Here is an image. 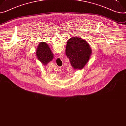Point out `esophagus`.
<instances>
[{"instance_id": "obj_1", "label": "esophagus", "mask_w": 126, "mask_h": 126, "mask_svg": "<svg viewBox=\"0 0 126 126\" xmlns=\"http://www.w3.org/2000/svg\"><path fill=\"white\" fill-rule=\"evenodd\" d=\"M55 71H61V67H57L56 68H55Z\"/></svg>"}]
</instances>
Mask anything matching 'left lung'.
<instances>
[{
	"mask_svg": "<svg viewBox=\"0 0 126 126\" xmlns=\"http://www.w3.org/2000/svg\"><path fill=\"white\" fill-rule=\"evenodd\" d=\"M65 52L74 69H81L88 62L92 51L85 40L73 37L68 40Z\"/></svg>",
	"mask_w": 126,
	"mask_h": 126,
	"instance_id": "obj_1",
	"label": "left lung"
}]
</instances>
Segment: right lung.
I'll return each instance as SVG.
<instances>
[{
	"label": "right lung",
	"mask_w": 126,
	"mask_h": 126,
	"mask_svg": "<svg viewBox=\"0 0 126 126\" xmlns=\"http://www.w3.org/2000/svg\"><path fill=\"white\" fill-rule=\"evenodd\" d=\"M36 56L38 60L45 65L51 61L54 57L49 46L45 42H41L38 45Z\"/></svg>",
	"instance_id": "1"
}]
</instances>
